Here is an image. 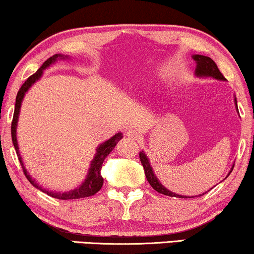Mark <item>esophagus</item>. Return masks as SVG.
<instances>
[{
    "label": "esophagus",
    "instance_id": "1",
    "mask_svg": "<svg viewBox=\"0 0 254 254\" xmlns=\"http://www.w3.org/2000/svg\"><path fill=\"white\" fill-rule=\"evenodd\" d=\"M126 135L128 138L133 139V141H138V139L141 138V134H139L136 129H134V128H129V129H127Z\"/></svg>",
    "mask_w": 254,
    "mask_h": 254
}]
</instances>
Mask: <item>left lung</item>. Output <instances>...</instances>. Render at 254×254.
I'll use <instances>...</instances> for the list:
<instances>
[{
  "instance_id": "left-lung-1",
  "label": "left lung",
  "mask_w": 254,
  "mask_h": 254,
  "mask_svg": "<svg viewBox=\"0 0 254 254\" xmlns=\"http://www.w3.org/2000/svg\"><path fill=\"white\" fill-rule=\"evenodd\" d=\"M192 58L197 64L196 65V73H194L196 76H199V78H213V79H216V80H222V81L225 80V76L222 75V73L220 72V69L218 68V66H216V64L214 63V61L211 60V58L207 57V56H203V55H193ZM235 104H236V109L238 110L236 98H235ZM139 159H141L143 168H144L146 180H148L150 186H151L154 190L158 191L159 193L166 194V196H170V197L191 198L189 196H182V194H178L175 192H172V191L165 188V187L160 183L159 180H158L157 176L154 175L151 165H150L149 158L146 157V154L143 151L139 152ZM233 168L234 167H231L229 174L231 173V171H233ZM229 174H228V175H229ZM199 196H201V194H199Z\"/></svg>"
}]
</instances>
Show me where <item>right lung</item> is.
Listing matches in <instances>:
<instances>
[{
	"instance_id": "right-lung-1",
	"label": "right lung",
	"mask_w": 254,
	"mask_h": 254,
	"mask_svg": "<svg viewBox=\"0 0 254 254\" xmlns=\"http://www.w3.org/2000/svg\"><path fill=\"white\" fill-rule=\"evenodd\" d=\"M65 58H68V57L64 56V55H61V54H56V55H54L53 57L48 58L45 63L42 64L41 67H40L38 71L34 73V74L29 76L26 81H25V83H23V86L20 87V89H19V91H18L17 97H16V105H14L13 119H12V124H11V137H12V143H13L14 150H16V152H17L18 159H19V161H20V165H21V167H23L24 174L27 178L28 181L31 182L32 185L35 187V188H38L39 190L43 191V192H46L47 194H49V196H51V197L57 198V199L67 200V199H79V198H86V197L93 196V194H95L101 190L103 182H104V180H103L102 175H101L103 161H104L106 157H108V154L111 152L113 149H115L117 143H118L120 139L123 138V134L121 133L116 134L115 136H112L111 138L108 139V141L103 142L102 144L97 146L96 154H95L93 161L90 163V167H89V171H88V174L86 176V180H84L82 185L78 187V188L73 189L71 191H67V192H53V191H48L46 189H42V187L39 186L38 183L35 182V180L32 179V176L28 174L26 168H25V166H24L23 159H21V156L19 153V148H18V142H17V123H18V117H19V112H20L21 102H23V100H24V96H25V94H26V91L33 86V84L38 81L40 78H41V75L43 74V69L49 67V66L51 64H54L57 60H65Z\"/></svg>"
}]
</instances>
